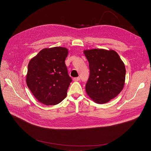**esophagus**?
Here are the masks:
<instances>
[{"instance_id": "1", "label": "esophagus", "mask_w": 151, "mask_h": 151, "mask_svg": "<svg viewBox=\"0 0 151 151\" xmlns=\"http://www.w3.org/2000/svg\"><path fill=\"white\" fill-rule=\"evenodd\" d=\"M80 80V77H76V78H73V81H78Z\"/></svg>"}]
</instances>
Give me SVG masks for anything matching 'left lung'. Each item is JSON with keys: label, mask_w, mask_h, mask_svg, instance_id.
Masks as SVG:
<instances>
[{"label": "left lung", "mask_w": 151, "mask_h": 151, "mask_svg": "<svg viewBox=\"0 0 151 151\" xmlns=\"http://www.w3.org/2000/svg\"><path fill=\"white\" fill-rule=\"evenodd\" d=\"M89 63L90 75L86 91L97 104H103L115 98L124 86L126 70L124 62L114 50H84Z\"/></svg>", "instance_id": "8db88e82"}]
</instances>
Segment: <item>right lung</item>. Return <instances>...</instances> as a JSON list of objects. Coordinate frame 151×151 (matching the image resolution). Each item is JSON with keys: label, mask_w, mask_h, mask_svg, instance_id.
Instances as JSON below:
<instances>
[{"label": "right lung", "mask_w": 151, "mask_h": 151, "mask_svg": "<svg viewBox=\"0 0 151 151\" xmlns=\"http://www.w3.org/2000/svg\"><path fill=\"white\" fill-rule=\"evenodd\" d=\"M68 50L63 47L45 48L28 64L26 83L33 96L43 104L55 105L67 96L71 78L65 60Z\"/></svg>", "instance_id": "right-lung-1"}]
</instances>
